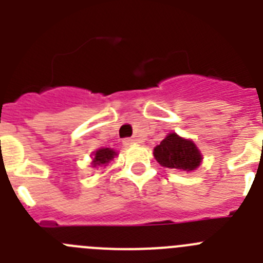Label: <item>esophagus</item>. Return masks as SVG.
<instances>
[{
    "mask_svg": "<svg viewBox=\"0 0 263 263\" xmlns=\"http://www.w3.org/2000/svg\"><path fill=\"white\" fill-rule=\"evenodd\" d=\"M122 143H124L125 147H129V146L134 145V143H136V141H134V139H132V138H125L124 141H122Z\"/></svg>",
    "mask_w": 263,
    "mask_h": 263,
    "instance_id": "esophagus-1",
    "label": "esophagus"
}]
</instances>
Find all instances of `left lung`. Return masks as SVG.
<instances>
[{
    "label": "left lung",
    "instance_id": "left-lung-1",
    "mask_svg": "<svg viewBox=\"0 0 263 263\" xmlns=\"http://www.w3.org/2000/svg\"><path fill=\"white\" fill-rule=\"evenodd\" d=\"M154 158L160 166L182 171H194L200 166L201 153L191 139L170 133L166 138L154 147Z\"/></svg>",
    "mask_w": 263,
    "mask_h": 263
}]
</instances>
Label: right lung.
I'll use <instances>...</instances> for the list:
<instances>
[{"label":"right lung","instance_id":"1","mask_svg":"<svg viewBox=\"0 0 263 263\" xmlns=\"http://www.w3.org/2000/svg\"><path fill=\"white\" fill-rule=\"evenodd\" d=\"M117 155V153L113 150V148H99L97 152L93 153V160H92V164L93 167L97 166H106V164L110 162L113 158Z\"/></svg>","mask_w":263,"mask_h":263}]
</instances>
